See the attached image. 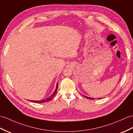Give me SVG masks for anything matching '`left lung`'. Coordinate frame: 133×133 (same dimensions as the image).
Segmentation results:
<instances>
[{
  "label": "left lung",
  "instance_id": "left-lung-1",
  "mask_svg": "<svg viewBox=\"0 0 133 133\" xmlns=\"http://www.w3.org/2000/svg\"><path fill=\"white\" fill-rule=\"evenodd\" d=\"M83 96H85V98H87V99H92V100L94 99V98H90V97L86 96H85V95H83Z\"/></svg>",
  "mask_w": 133,
  "mask_h": 133
}]
</instances>
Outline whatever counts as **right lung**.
Listing matches in <instances>:
<instances>
[{"mask_svg":"<svg viewBox=\"0 0 133 133\" xmlns=\"http://www.w3.org/2000/svg\"><path fill=\"white\" fill-rule=\"evenodd\" d=\"M57 87H58V82L57 83L56 87L55 90V91H54V92L49 97H48V98H45V99H44L43 100H30V101L31 102L38 103H44V102H48V101H50V100L55 96V95H56V92H57Z\"/></svg>","mask_w":133,"mask_h":133,"instance_id":"add662e5","label":"right lung"}]
</instances>
